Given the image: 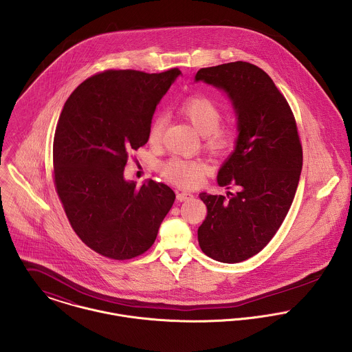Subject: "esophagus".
I'll list each match as a JSON object with an SVG mask.
<instances>
[{"label":"esophagus","mask_w":352,"mask_h":352,"mask_svg":"<svg viewBox=\"0 0 352 352\" xmlns=\"http://www.w3.org/2000/svg\"><path fill=\"white\" fill-rule=\"evenodd\" d=\"M192 198H194V195L190 192H177L176 194V199L179 201H191Z\"/></svg>","instance_id":"1"}]
</instances>
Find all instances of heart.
<instances>
[{
  "mask_svg": "<svg viewBox=\"0 0 352 352\" xmlns=\"http://www.w3.org/2000/svg\"><path fill=\"white\" fill-rule=\"evenodd\" d=\"M177 112L187 119L197 131L203 135V146L214 155H223L232 151L237 142V127L230 123H221L222 109L207 96H191L182 101ZM165 118L162 115L153 116L148 127V142L157 146L162 141ZM160 175L169 183L182 187H197L203 179L207 166L198 160H187L183 157H170L158 165Z\"/></svg>",
  "mask_w": 352,
  "mask_h": 352,
  "instance_id": "1",
  "label": "heart"
}]
</instances>
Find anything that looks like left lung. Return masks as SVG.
Segmentation results:
<instances>
[{
    "label": "left lung",
    "instance_id": "8db88e82",
    "mask_svg": "<svg viewBox=\"0 0 352 352\" xmlns=\"http://www.w3.org/2000/svg\"><path fill=\"white\" fill-rule=\"evenodd\" d=\"M228 92L239 119L236 151L218 172L221 187L237 192H201L207 215L198 229L203 253L240 263L275 236L293 203L302 169L294 113L271 77L250 62L203 67L195 76Z\"/></svg>",
    "mask_w": 352,
    "mask_h": 352
}]
</instances>
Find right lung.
I'll return each instance as SVG.
<instances>
[{
	"label": "right lung",
	"mask_w": 352,
	"mask_h": 352,
	"mask_svg": "<svg viewBox=\"0 0 352 352\" xmlns=\"http://www.w3.org/2000/svg\"><path fill=\"white\" fill-rule=\"evenodd\" d=\"M182 72L109 69L87 78L66 100L56 123L54 184L81 241L113 260L134 258L153 245L175 201L166 184L126 182L130 151L148 142L155 107Z\"/></svg>",
	"instance_id": "add662e5"
}]
</instances>
